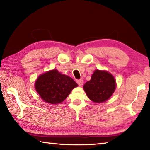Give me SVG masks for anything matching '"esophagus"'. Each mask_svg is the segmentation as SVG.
<instances>
[{
    "instance_id": "esophagus-1",
    "label": "esophagus",
    "mask_w": 150,
    "mask_h": 150,
    "mask_svg": "<svg viewBox=\"0 0 150 150\" xmlns=\"http://www.w3.org/2000/svg\"><path fill=\"white\" fill-rule=\"evenodd\" d=\"M77 83L79 86H82V84H83V81L81 80V79H80V80H77Z\"/></svg>"
}]
</instances>
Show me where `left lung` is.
I'll list each match as a JSON object with an SVG mask.
<instances>
[{
  "instance_id": "1",
  "label": "left lung",
  "mask_w": 150,
  "mask_h": 150,
  "mask_svg": "<svg viewBox=\"0 0 150 150\" xmlns=\"http://www.w3.org/2000/svg\"><path fill=\"white\" fill-rule=\"evenodd\" d=\"M83 88L91 100L100 103L107 100L113 93L115 81L110 73L96 70Z\"/></svg>"
}]
</instances>
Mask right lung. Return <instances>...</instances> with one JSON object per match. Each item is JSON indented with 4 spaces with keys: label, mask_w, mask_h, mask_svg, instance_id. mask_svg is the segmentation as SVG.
<instances>
[{
    "label": "right lung",
    "mask_w": 150,
    "mask_h": 150,
    "mask_svg": "<svg viewBox=\"0 0 150 150\" xmlns=\"http://www.w3.org/2000/svg\"><path fill=\"white\" fill-rule=\"evenodd\" d=\"M77 84L73 79L62 75L57 69L39 76L35 82V89L42 99L50 104H59L64 100Z\"/></svg>",
    "instance_id": "1"
}]
</instances>
